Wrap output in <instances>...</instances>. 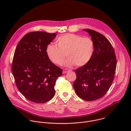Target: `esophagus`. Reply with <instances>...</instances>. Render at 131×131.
<instances>
[{
	"label": "esophagus",
	"instance_id": "34e87169",
	"mask_svg": "<svg viewBox=\"0 0 131 131\" xmlns=\"http://www.w3.org/2000/svg\"><path fill=\"white\" fill-rule=\"evenodd\" d=\"M69 71H70V70H69V69L65 68V69H64L63 70V73H66V72H69Z\"/></svg>",
	"mask_w": 131,
	"mask_h": 131
}]
</instances>
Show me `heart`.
I'll return each mask as SVG.
<instances>
[{"label":"heart","mask_w":131,"mask_h":131,"mask_svg":"<svg viewBox=\"0 0 131 131\" xmlns=\"http://www.w3.org/2000/svg\"><path fill=\"white\" fill-rule=\"evenodd\" d=\"M56 43L57 46L49 45L46 53L50 61L58 65H63L67 55L66 66H83L90 62L94 52V42L89 37L66 34L59 37Z\"/></svg>","instance_id":"obj_1"}]
</instances>
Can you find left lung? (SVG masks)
<instances>
[{
    "label": "left lung",
    "instance_id": "1",
    "mask_svg": "<svg viewBox=\"0 0 131 131\" xmlns=\"http://www.w3.org/2000/svg\"><path fill=\"white\" fill-rule=\"evenodd\" d=\"M88 32L94 42L95 49L90 62L75 70L76 79L73 86L82 100L93 101L104 96L113 82L117 66L115 51L102 34L92 29Z\"/></svg>",
    "mask_w": 131,
    "mask_h": 131
}]
</instances>
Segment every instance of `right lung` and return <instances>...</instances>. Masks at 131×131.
<instances>
[{
	"label": "right lung",
	"mask_w": 131,
	"mask_h": 131,
	"mask_svg": "<svg viewBox=\"0 0 131 131\" xmlns=\"http://www.w3.org/2000/svg\"><path fill=\"white\" fill-rule=\"evenodd\" d=\"M57 33L33 31L18 42L13 56L12 71L17 88L28 101L44 103L54 94L56 80L62 69L49 59L46 49Z\"/></svg>",
	"instance_id": "right-lung-1"
}]
</instances>
